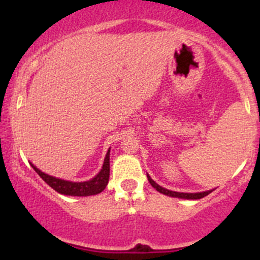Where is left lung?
Here are the masks:
<instances>
[{"mask_svg":"<svg viewBox=\"0 0 260 260\" xmlns=\"http://www.w3.org/2000/svg\"><path fill=\"white\" fill-rule=\"evenodd\" d=\"M148 177V181L150 182V184L153 186L155 189L157 190V192L162 193V194L165 196H169V197H174V198H182V199H201V198H204L205 196H208L209 193H211V190H205V192H199V193H181V192H174V190H169L166 189V188L159 186V184L156 183V182L151 180V177L149 175H147Z\"/></svg>","mask_w":260,"mask_h":260,"instance_id":"obj_1","label":"left lung"}]
</instances>
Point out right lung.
I'll return each instance as SVG.
<instances>
[{
	"mask_svg": "<svg viewBox=\"0 0 260 260\" xmlns=\"http://www.w3.org/2000/svg\"><path fill=\"white\" fill-rule=\"evenodd\" d=\"M31 168L35 170V172L40 176L43 180L49 184L50 187L53 188L56 192L61 193L64 196H74V197H88L99 194L105 189L107 183H109L110 177V149L107 150L105 160H104V165L101 168L100 172L95 176L91 180L85 182H72L61 180V178L53 177L45 172L40 171L37 166L30 164Z\"/></svg>",
	"mask_w": 260,
	"mask_h": 260,
	"instance_id": "right-lung-1",
	"label": "right lung"
}]
</instances>
